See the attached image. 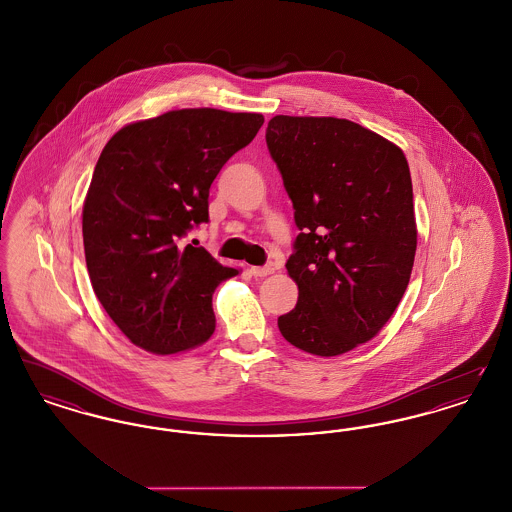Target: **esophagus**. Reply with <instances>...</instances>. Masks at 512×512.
I'll return each mask as SVG.
<instances>
[{
    "instance_id": "1",
    "label": "esophagus",
    "mask_w": 512,
    "mask_h": 512,
    "mask_svg": "<svg viewBox=\"0 0 512 512\" xmlns=\"http://www.w3.org/2000/svg\"><path fill=\"white\" fill-rule=\"evenodd\" d=\"M249 272H251L253 276H267V274L274 272V267H272V265H267V267H251L249 268Z\"/></svg>"
}]
</instances>
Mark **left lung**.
<instances>
[{"label": "left lung", "mask_w": 512, "mask_h": 512, "mask_svg": "<svg viewBox=\"0 0 512 512\" xmlns=\"http://www.w3.org/2000/svg\"><path fill=\"white\" fill-rule=\"evenodd\" d=\"M267 146L301 230L286 263L299 297L278 328L318 357L347 353L384 328L411 278L407 159L390 140L334 117L276 115Z\"/></svg>", "instance_id": "obj_1"}]
</instances>
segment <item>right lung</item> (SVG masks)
Segmentation results:
<instances>
[{
  "mask_svg": "<svg viewBox=\"0 0 512 512\" xmlns=\"http://www.w3.org/2000/svg\"><path fill=\"white\" fill-rule=\"evenodd\" d=\"M263 122L259 113L178 109L126 124L103 147L82 209L86 267L134 345L172 355L213 336V292L238 270L182 238L209 220L213 180Z\"/></svg>",
  "mask_w": 512,
  "mask_h": 512,
  "instance_id": "obj_1",
  "label": "right lung"
}]
</instances>
